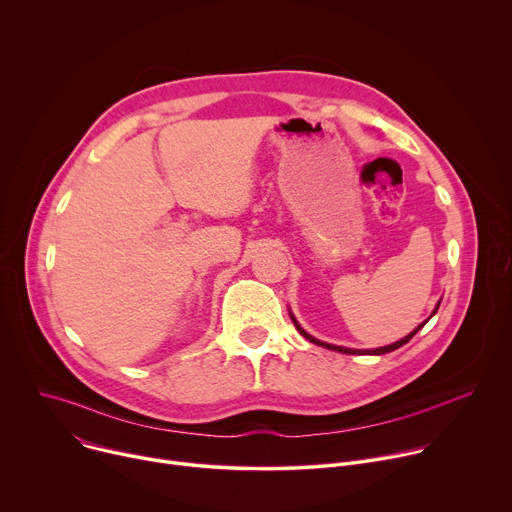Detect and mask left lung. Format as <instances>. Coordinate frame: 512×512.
Masks as SVG:
<instances>
[{
	"label": "left lung",
	"instance_id": "8db88e82",
	"mask_svg": "<svg viewBox=\"0 0 512 512\" xmlns=\"http://www.w3.org/2000/svg\"><path fill=\"white\" fill-rule=\"evenodd\" d=\"M440 304H442V300L435 304V310L431 312V316H435V312H437V308H440ZM431 316H429V318H431ZM289 318H291V322H294V326L298 328V332H300L304 338H308L310 342H314V344H318V346H324V348H328V350H336V352H342V354H377V356H379V354H387V352H393V350L401 348L403 344H407V342H409V340H411V338H413V336H415V334H417V332H419V330H421V328H423V326L429 322V318H427V320H425L423 324H419V326H417L413 332H409L405 338H401V340H397V342H393V344H387V346H381V348H369V350H356V348H346V346H336V344H328V342H322V340L314 338L312 334H308V332H306V330L300 326V322L296 320V316L291 314V312H289Z\"/></svg>",
	"mask_w": 512,
	"mask_h": 512
}]
</instances>
